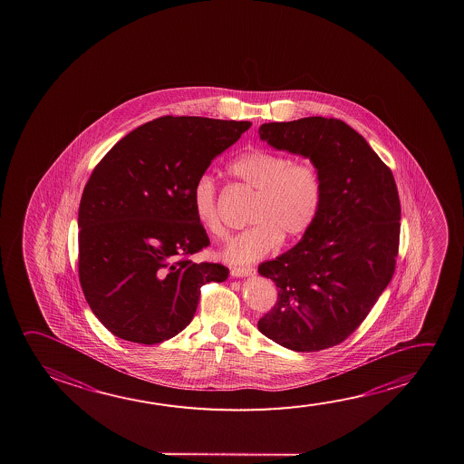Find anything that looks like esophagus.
Returning a JSON list of instances; mask_svg holds the SVG:
<instances>
[{
  "label": "esophagus",
  "mask_w": 464,
  "mask_h": 464,
  "mask_svg": "<svg viewBox=\"0 0 464 464\" xmlns=\"http://www.w3.org/2000/svg\"><path fill=\"white\" fill-rule=\"evenodd\" d=\"M231 275L236 276V278L252 276V275H256V268H252V266H235V268L231 270Z\"/></svg>",
  "instance_id": "obj_1"
}]
</instances>
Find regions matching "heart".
Masks as SVG:
<instances>
[{"mask_svg":"<svg viewBox=\"0 0 464 464\" xmlns=\"http://www.w3.org/2000/svg\"><path fill=\"white\" fill-rule=\"evenodd\" d=\"M231 178L256 190L249 221L252 227L236 235L221 252L229 264H252L281 243L307 233L317 220L324 200V181L311 161L293 160L266 149H252L227 167ZM198 225L212 237L225 228L217 210V188L210 176H200L192 189Z\"/></svg>","mask_w":464,"mask_h":464,"instance_id":"obj_1","label":"heart"}]
</instances>
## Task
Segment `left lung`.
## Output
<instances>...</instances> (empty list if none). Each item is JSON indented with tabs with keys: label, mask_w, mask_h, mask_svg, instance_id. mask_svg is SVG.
<instances>
[{
	"label": "left lung",
	"mask_w": 464,
	"mask_h": 464,
	"mask_svg": "<svg viewBox=\"0 0 464 464\" xmlns=\"http://www.w3.org/2000/svg\"><path fill=\"white\" fill-rule=\"evenodd\" d=\"M260 139L311 160L322 175L317 220L288 252L258 266L278 301L260 334L288 350L320 351L344 342L367 317L395 272L401 207L395 178L346 122L309 116L266 122Z\"/></svg>",
	"instance_id": "left-lung-1"
}]
</instances>
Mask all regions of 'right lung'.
<instances>
[{
    "instance_id": "add662e5",
    "label": "right lung",
    "mask_w": 464,
    "mask_h": 464,
    "mask_svg": "<svg viewBox=\"0 0 464 464\" xmlns=\"http://www.w3.org/2000/svg\"><path fill=\"white\" fill-rule=\"evenodd\" d=\"M249 121L163 116L122 137L85 184L79 206V280L95 317L118 338L155 344L183 332L200 286L228 278L189 256L210 241L192 189Z\"/></svg>"
}]
</instances>
